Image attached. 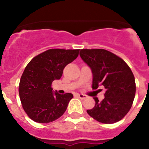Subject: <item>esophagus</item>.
Returning a JSON list of instances; mask_svg holds the SVG:
<instances>
[{
	"mask_svg": "<svg viewBox=\"0 0 149 149\" xmlns=\"http://www.w3.org/2000/svg\"><path fill=\"white\" fill-rule=\"evenodd\" d=\"M77 96H78L80 99H83V100L85 99V98L86 97V96L83 94V93H77Z\"/></svg>",
	"mask_w": 149,
	"mask_h": 149,
	"instance_id": "obj_1",
	"label": "esophagus"
}]
</instances>
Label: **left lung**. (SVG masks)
Returning a JSON list of instances; mask_svg holds the SVG:
<instances>
[{"mask_svg":"<svg viewBox=\"0 0 149 149\" xmlns=\"http://www.w3.org/2000/svg\"><path fill=\"white\" fill-rule=\"evenodd\" d=\"M79 56L91 69L92 88H105L104 99L94 97L95 106L86 112L103 124L120 120L130 111L135 96V80L133 72L122 58L102 49H81Z\"/></svg>","mask_w":149,"mask_h":149,"instance_id":"1","label":"left lung"}]
</instances>
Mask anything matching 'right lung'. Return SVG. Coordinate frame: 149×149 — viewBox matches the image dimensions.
Here are the masks:
<instances>
[{"instance_id":"obj_1","label":"right lung","mask_w":149,"mask_h":149,"mask_svg":"<svg viewBox=\"0 0 149 149\" xmlns=\"http://www.w3.org/2000/svg\"><path fill=\"white\" fill-rule=\"evenodd\" d=\"M79 51L52 49L34 57L27 65L18 91L22 107L31 120L47 124L65 113L73 95L54 93L52 83L60 79L65 66L77 58Z\"/></svg>"}]
</instances>
